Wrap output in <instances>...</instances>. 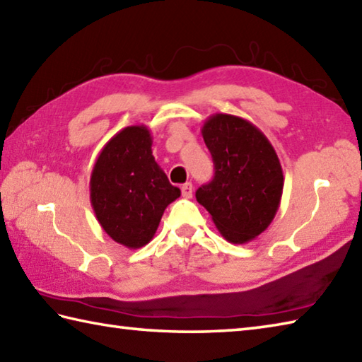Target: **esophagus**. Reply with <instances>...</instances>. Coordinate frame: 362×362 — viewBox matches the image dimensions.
I'll return each mask as SVG.
<instances>
[{
	"label": "esophagus",
	"instance_id": "obj_1",
	"mask_svg": "<svg viewBox=\"0 0 362 362\" xmlns=\"http://www.w3.org/2000/svg\"><path fill=\"white\" fill-rule=\"evenodd\" d=\"M181 192H182V197H184V199H190V197H192V184H190V182L182 184Z\"/></svg>",
	"mask_w": 362,
	"mask_h": 362
}]
</instances>
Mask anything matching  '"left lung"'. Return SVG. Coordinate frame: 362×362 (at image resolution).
Wrapping results in <instances>:
<instances>
[{
    "mask_svg": "<svg viewBox=\"0 0 362 362\" xmlns=\"http://www.w3.org/2000/svg\"><path fill=\"white\" fill-rule=\"evenodd\" d=\"M202 135L216 172L195 192L197 202L227 241L255 240L269 227L282 199L284 173L276 149L260 129L235 115L209 117Z\"/></svg>",
    "mask_w": 362,
    "mask_h": 362,
    "instance_id": "1",
    "label": "left lung"
}]
</instances>
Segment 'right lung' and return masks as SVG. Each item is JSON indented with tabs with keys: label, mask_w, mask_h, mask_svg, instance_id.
I'll return each mask as SVG.
<instances>
[{
	"label": "right lung",
	"mask_w": 362,
	"mask_h": 362,
	"mask_svg": "<svg viewBox=\"0 0 362 362\" xmlns=\"http://www.w3.org/2000/svg\"><path fill=\"white\" fill-rule=\"evenodd\" d=\"M146 126H127L102 148L90 180L100 227L113 241L139 249L153 240L162 214L181 195L153 156Z\"/></svg>",
	"instance_id": "1"
}]
</instances>
